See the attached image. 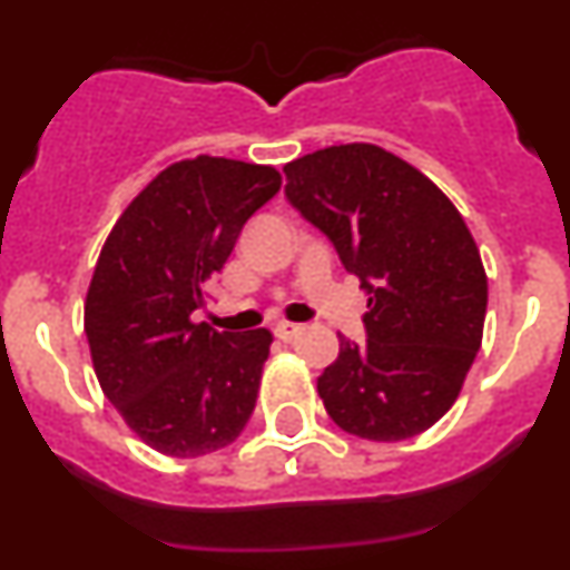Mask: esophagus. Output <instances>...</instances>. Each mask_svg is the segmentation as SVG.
<instances>
[{"mask_svg":"<svg viewBox=\"0 0 570 570\" xmlns=\"http://www.w3.org/2000/svg\"><path fill=\"white\" fill-rule=\"evenodd\" d=\"M301 333H303V327L295 325V322H281V325H275V336H278L281 342H295Z\"/></svg>","mask_w":570,"mask_h":570,"instance_id":"esophagus-1","label":"esophagus"}]
</instances>
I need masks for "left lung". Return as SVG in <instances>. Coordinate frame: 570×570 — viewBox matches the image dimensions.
<instances>
[{
    "mask_svg": "<svg viewBox=\"0 0 570 570\" xmlns=\"http://www.w3.org/2000/svg\"><path fill=\"white\" fill-rule=\"evenodd\" d=\"M284 174L286 200L370 295L366 342L338 336L317 377L327 416L366 441L424 433L461 394L485 325L488 278L461 212L370 142L306 154Z\"/></svg>",
    "mask_w": 570,
    "mask_h": 570,
    "instance_id": "8db88e82",
    "label": "left lung"
}]
</instances>
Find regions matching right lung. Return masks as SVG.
I'll use <instances>...</instances> for the list:
<instances>
[{"mask_svg": "<svg viewBox=\"0 0 570 570\" xmlns=\"http://www.w3.org/2000/svg\"><path fill=\"white\" fill-rule=\"evenodd\" d=\"M281 189L267 165L195 157L163 170L109 232L85 303L101 392L151 450H223L256 407L267 327L193 322L243 226Z\"/></svg>", "mask_w": 570, "mask_h": 570, "instance_id": "obj_1", "label": "right lung"}]
</instances>
